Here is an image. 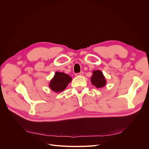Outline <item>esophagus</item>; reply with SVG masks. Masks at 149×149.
I'll return each mask as SVG.
<instances>
[{"label":"esophagus","instance_id":"obj_1","mask_svg":"<svg viewBox=\"0 0 149 149\" xmlns=\"http://www.w3.org/2000/svg\"><path fill=\"white\" fill-rule=\"evenodd\" d=\"M83 71H81L80 73H76V76H83Z\"/></svg>","mask_w":149,"mask_h":149}]
</instances>
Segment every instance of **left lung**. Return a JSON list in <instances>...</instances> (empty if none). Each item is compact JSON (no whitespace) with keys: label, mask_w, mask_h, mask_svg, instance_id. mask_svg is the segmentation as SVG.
I'll list each match as a JSON object with an SVG mask.
<instances>
[{"label":"left lung","mask_w":149,"mask_h":149,"mask_svg":"<svg viewBox=\"0 0 149 149\" xmlns=\"http://www.w3.org/2000/svg\"><path fill=\"white\" fill-rule=\"evenodd\" d=\"M92 84L97 88H101L106 84V80L100 70H95L93 72V76L91 78Z\"/></svg>","instance_id":"left-lung-1"}]
</instances>
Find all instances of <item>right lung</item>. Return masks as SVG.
<instances>
[{
    "label": "right lung",
    "mask_w": 149,
    "mask_h": 149,
    "mask_svg": "<svg viewBox=\"0 0 149 149\" xmlns=\"http://www.w3.org/2000/svg\"><path fill=\"white\" fill-rule=\"evenodd\" d=\"M72 78L70 76L62 72H56L54 77L50 81L49 86L52 91L56 93H60L66 88Z\"/></svg>",
    "instance_id": "right-lung-1"
}]
</instances>
